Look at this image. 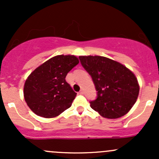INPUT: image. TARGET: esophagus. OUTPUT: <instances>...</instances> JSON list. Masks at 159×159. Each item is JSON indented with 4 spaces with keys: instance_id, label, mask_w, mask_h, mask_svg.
I'll list each match as a JSON object with an SVG mask.
<instances>
[{
    "instance_id": "34e87169",
    "label": "esophagus",
    "mask_w": 159,
    "mask_h": 159,
    "mask_svg": "<svg viewBox=\"0 0 159 159\" xmlns=\"http://www.w3.org/2000/svg\"><path fill=\"white\" fill-rule=\"evenodd\" d=\"M79 94H84V90H81V91H79Z\"/></svg>"
}]
</instances>
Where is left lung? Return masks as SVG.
I'll use <instances>...</instances> for the list:
<instances>
[{"label":"left lung","mask_w":159,"mask_h":159,"mask_svg":"<svg viewBox=\"0 0 159 159\" xmlns=\"http://www.w3.org/2000/svg\"><path fill=\"white\" fill-rule=\"evenodd\" d=\"M84 69L92 78L98 91L92 109L109 119L121 118L136 102L139 84L134 74L122 64L102 56H79Z\"/></svg>","instance_id":"left-lung-1"}]
</instances>
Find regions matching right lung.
Masks as SVG:
<instances>
[{
    "mask_svg": "<svg viewBox=\"0 0 159 159\" xmlns=\"http://www.w3.org/2000/svg\"><path fill=\"white\" fill-rule=\"evenodd\" d=\"M78 63L76 56L61 54L46 61L30 74L24 85V97L34 113L43 118H55L71 106L77 93L65 78Z\"/></svg>",
    "mask_w": 159,
    "mask_h": 159,
    "instance_id": "add662e5",
    "label": "right lung"
}]
</instances>
